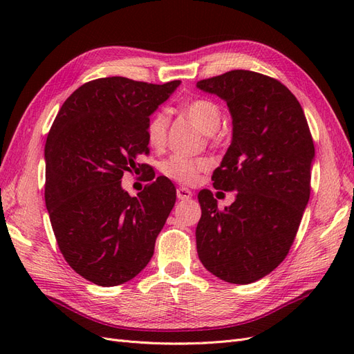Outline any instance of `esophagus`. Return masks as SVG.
<instances>
[{"label":"esophagus","instance_id":"1","mask_svg":"<svg viewBox=\"0 0 354 354\" xmlns=\"http://www.w3.org/2000/svg\"><path fill=\"white\" fill-rule=\"evenodd\" d=\"M177 198L180 201H187L192 198V192L187 187H178L177 189Z\"/></svg>","mask_w":354,"mask_h":354}]
</instances>
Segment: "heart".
<instances>
[{"label": "heart", "instance_id": "b5f03b06", "mask_svg": "<svg viewBox=\"0 0 354 354\" xmlns=\"http://www.w3.org/2000/svg\"><path fill=\"white\" fill-rule=\"evenodd\" d=\"M183 113L196 124L205 134H212L218 130L221 124V111L218 106L208 99H195L183 106ZM169 118L167 112L159 111L152 115L146 125L147 142L155 149H162L167 145ZM211 167L207 158H186L173 155L164 160L160 171L171 180L183 185H194L199 178V173Z\"/></svg>", "mask_w": 354, "mask_h": 354}]
</instances>
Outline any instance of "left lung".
I'll return each mask as SVG.
<instances>
[{
	"instance_id": "obj_1",
	"label": "left lung",
	"mask_w": 354,
	"mask_h": 354,
	"mask_svg": "<svg viewBox=\"0 0 354 354\" xmlns=\"http://www.w3.org/2000/svg\"><path fill=\"white\" fill-rule=\"evenodd\" d=\"M196 85L229 106L233 137L212 181L238 192L224 209L209 190L199 192L198 255L221 281L251 283L273 272L295 239L310 198L313 138L301 104L274 78L236 69Z\"/></svg>"
}]
</instances>
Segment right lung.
Instances as JSON below:
<instances>
[{
  "label": "right lung",
  "mask_w": 354,
  "mask_h": 354,
  "mask_svg": "<svg viewBox=\"0 0 354 354\" xmlns=\"http://www.w3.org/2000/svg\"><path fill=\"white\" fill-rule=\"evenodd\" d=\"M178 85L93 80L69 95L50 128L44 195L51 227L68 264L95 285L116 286L140 273L174 207L167 177L153 180V173L137 196L121 178L149 153V116Z\"/></svg>",
  "instance_id": "obj_1"
}]
</instances>
